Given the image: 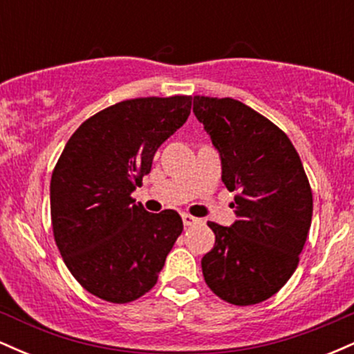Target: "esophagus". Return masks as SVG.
I'll return each instance as SVG.
<instances>
[{"label": "esophagus", "mask_w": 354, "mask_h": 354, "mask_svg": "<svg viewBox=\"0 0 354 354\" xmlns=\"http://www.w3.org/2000/svg\"><path fill=\"white\" fill-rule=\"evenodd\" d=\"M181 218H183V223H185V226H193V225H196V223H198V218L191 216V214H188V213L183 214Z\"/></svg>", "instance_id": "1"}]
</instances>
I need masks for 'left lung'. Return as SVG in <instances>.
<instances>
[{"label":"left lung","mask_w":354,"mask_h":354,"mask_svg":"<svg viewBox=\"0 0 354 354\" xmlns=\"http://www.w3.org/2000/svg\"><path fill=\"white\" fill-rule=\"evenodd\" d=\"M193 113L221 160V180L236 191V221L208 223L214 246L201 259L214 295L236 306L261 303L295 273L313 216L303 163L278 126L233 98L194 96Z\"/></svg>","instance_id":"1"}]
</instances>
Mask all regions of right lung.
I'll list each match as a JSON object with an SVG mask.
<instances>
[{
	"label": "right lung",
	"mask_w": 354,
	"mask_h": 354,
	"mask_svg": "<svg viewBox=\"0 0 354 354\" xmlns=\"http://www.w3.org/2000/svg\"><path fill=\"white\" fill-rule=\"evenodd\" d=\"M189 113L191 96L121 101L84 121L55 166L56 246L76 281L104 301L129 303L148 293L181 234L176 211L148 213L131 193Z\"/></svg>",
	"instance_id": "right-lung-1"
}]
</instances>
